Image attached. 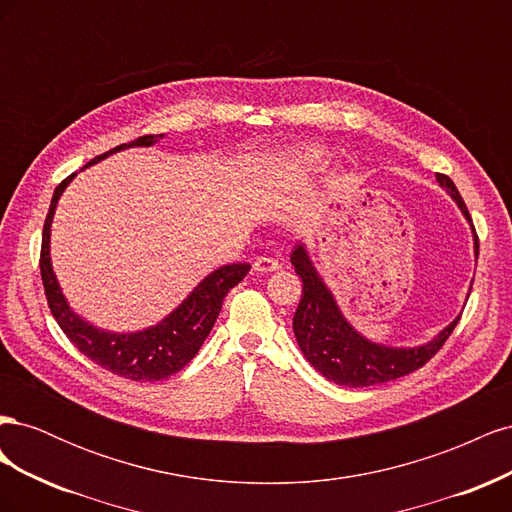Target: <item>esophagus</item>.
Returning <instances> with one entry per match:
<instances>
[{
	"label": "esophagus",
	"mask_w": 512,
	"mask_h": 512,
	"mask_svg": "<svg viewBox=\"0 0 512 512\" xmlns=\"http://www.w3.org/2000/svg\"><path fill=\"white\" fill-rule=\"evenodd\" d=\"M280 260H275L271 256H260L256 262H254V271L256 273H271V271H277L280 269Z\"/></svg>",
	"instance_id": "esophagus-1"
}]
</instances>
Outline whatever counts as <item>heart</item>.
I'll return each instance as SVG.
<instances>
[{"mask_svg":"<svg viewBox=\"0 0 512 512\" xmlns=\"http://www.w3.org/2000/svg\"><path fill=\"white\" fill-rule=\"evenodd\" d=\"M324 164V153L320 149H305L294 156V166L301 170H318Z\"/></svg>","mask_w":512,"mask_h":512,"instance_id":"heart-1","label":"heart"}]
</instances>
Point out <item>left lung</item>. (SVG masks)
I'll return each instance as SVG.
<instances>
[{
    "label": "left lung",
    "mask_w": 512,
    "mask_h": 512,
    "mask_svg": "<svg viewBox=\"0 0 512 512\" xmlns=\"http://www.w3.org/2000/svg\"><path fill=\"white\" fill-rule=\"evenodd\" d=\"M436 179L440 188L455 200L463 218L470 222L474 235V256L478 258V237L466 203H463L451 179L446 175H436ZM290 262L303 280L301 301L292 318L294 337H297V344L307 363L335 384L359 389V386H374L412 374L442 348L459 322L457 316L436 337L421 346H386L371 342V339L356 331L342 314L331 288L324 284L303 241L294 245Z\"/></svg>",
    "instance_id": "8db88e82"
}]
</instances>
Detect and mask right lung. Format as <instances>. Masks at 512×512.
<instances>
[{
    "instance_id": "add662e5",
    "label": "right lung",
    "mask_w": 512,
    "mask_h": 512,
    "mask_svg": "<svg viewBox=\"0 0 512 512\" xmlns=\"http://www.w3.org/2000/svg\"><path fill=\"white\" fill-rule=\"evenodd\" d=\"M162 138L164 134L141 136L132 143L119 145L111 151L102 153V156L94 158L87 166H94L123 149L153 147L160 143ZM74 177L76 173L61 181L55 188L42 232L40 273L46 301H49L57 324L87 359L96 361L98 365L113 371V374L121 378H130L136 382H156L177 374L179 369H183L194 359L200 346H203L215 320L220 316L222 301L228 290L235 288L252 267L247 265V262H232V265H224L211 271L198 282V286L173 309V312L166 314L160 322L151 324L147 329L119 333L96 327V324H91L70 307L51 262V226L55 218V209L61 194L66 192Z\"/></svg>"
}]
</instances>
